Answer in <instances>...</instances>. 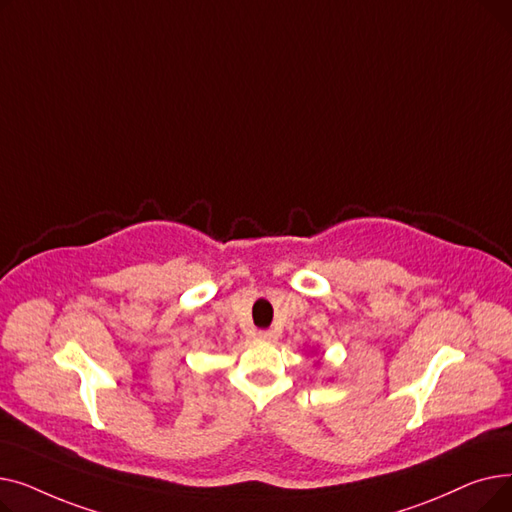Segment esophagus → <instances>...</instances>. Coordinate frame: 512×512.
I'll return each instance as SVG.
<instances>
[{
    "label": "esophagus",
    "mask_w": 512,
    "mask_h": 512,
    "mask_svg": "<svg viewBox=\"0 0 512 512\" xmlns=\"http://www.w3.org/2000/svg\"><path fill=\"white\" fill-rule=\"evenodd\" d=\"M259 338H263V340H276L278 334L274 330H259Z\"/></svg>",
    "instance_id": "esophagus-1"
}]
</instances>
